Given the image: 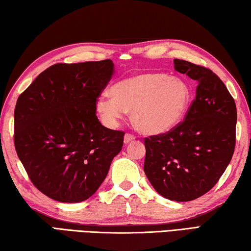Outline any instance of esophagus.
I'll use <instances>...</instances> for the list:
<instances>
[{"label":"esophagus","mask_w":251,"mask_h":251,"mask_svg":"<svg viewBox=\"0 0 251 251\" xmlns=\"http://www.w3.org/2000/svg\"><path fill=\"white\" fill-rule=\"evenodd\" d=\"M135 139V137L133 135H130V134H126L125 136H124V144H128V143H130L131 141H134Z\"/></svg>","instance_id":"34e87169"}]
</instances>
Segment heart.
I'll use <instances>...</instances> for the list:
<instances>
[{"mask_svg": "<svg viewBox=\"0 0 251 251\" xmlns=\"http://www.w3.org/2000/svg\"><path fill=\"white\" fill-rule=\"evenodd\" d=\"M110 97L96 100L101 121L115 126L126 112L136 129L145 135L173 129L188 109L192 92L185 80L157 72H145L121 79L109 88Z\"/></svg>", "mask_w": 251, "mask_h": 251, "instance_id": "1", "label": "heart"}]
</instances>
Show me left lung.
Returning a JSON list of instances; mask_svg holds the SVG:
<instances>
[{
    "label": "left lung",
    "instance_id": "1",
    "mask_svg": "<svg viewBox=\"0 0 251 251\" xmlns=\"http://www.w3.org/2000/svg\"><path fill=\"white\" fill-rule=\"evenodd\" d=\"M174 67L198 83L185 121L166 134L145 138L148 180L160 196L190 201L219 180L235 151V100L214 72L184 59Z\"/></svg>",
    "mask_w": 251,
    "mask_h": 251
}]
</instances>
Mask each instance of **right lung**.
I'll list each match as a JSON object with an SVG mask.
<instances>
[{
  "label": "right lung",
  "mask_w": 251,
  "mask_h": 251,
  "mask_svg": "<svg viewBox=\"0 0 251 251\" xmlns=\"http://www.w3.org/2000/svg\"><path fill=\"white\" fill-rule=\"evenodd\" d=\"M114 73L112 59L55 64L16 101V152L36 188L54 201L93 196L122 151L124 133L96 116L97 97Z\"/></svg>",
  "instance_id": "obj_1"
}]
</instances>
